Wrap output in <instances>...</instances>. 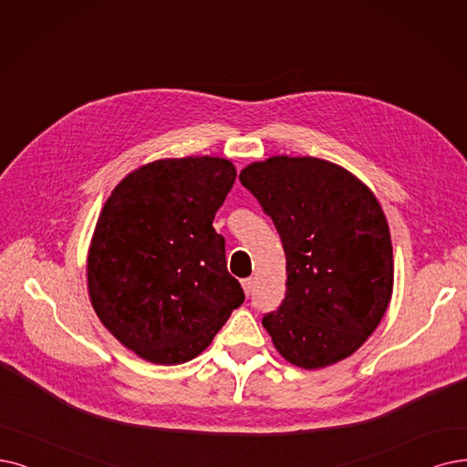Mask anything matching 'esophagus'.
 Returning <instances> with one entry per match:
<instances>
[{
  "mask_svg": "<svg viewBox=\"0 0 467 467\" xmlns=\"http://www.w3.org/2000/svg\"><path fill=\"white\" fill-rule=\"evenodd\" d=\"M253 279L251 277H247V279H241V287H244V291H245V295H251V291H253Z\"/></svg>",
  "mask_w": 467,
  "mask_h": 467,
  "instance_id": "esophagus-1",
  "label": "esophagus"
}]
</instances>
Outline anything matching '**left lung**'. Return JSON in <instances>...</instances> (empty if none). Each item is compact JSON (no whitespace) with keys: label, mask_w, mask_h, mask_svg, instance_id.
I'll return each mask as SVG.
<instances>
[{"label":"left lung","mask_w":467,"mask_h":467,"mask_svg":"<svg viewBox=\"0 0 467 467\" xmlns=\"http://www.w3.org/2000/svg\"><path fill=\"white\" fill-rule=\"evenodd\" d=\"M239 180L274 220L287 258L284 303L263 318L275 350L303 369L345 360L376 331L393 295V245L378 197L316 157L256 161Z\"/></svg>","instance_id":"obj_1"}]
</instances>
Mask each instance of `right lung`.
I'll return each mask as SVG.
<instances>
[{"label": "right lung", "mask_w": 467, "mask_h": 467, "mask_svg": "<svg viewBox=\"0 0 467 467\" xmlns=\"http://www.w3.org/2000/svg\"><path fill=\"white\" fill-rule=\"evenodd\" d=\"M235 176L222 157L159 159L105 201L88 249V293L101 324L140 358L176 366L199 357L244 303L213 228Z\"/></svg>", "instance_id": "obj_1"}]
</instances>
